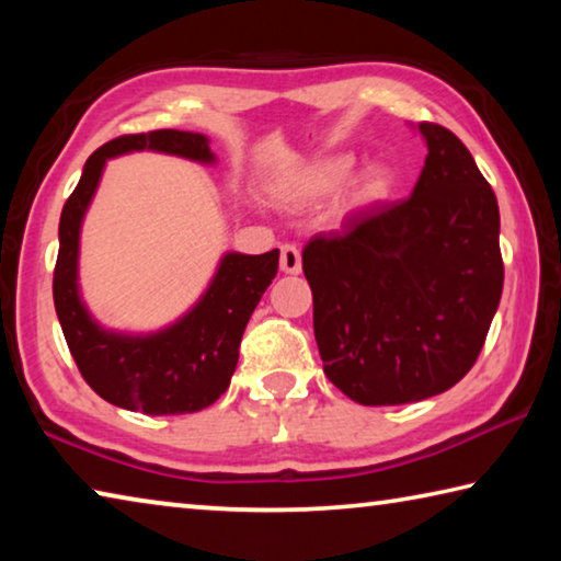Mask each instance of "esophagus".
Masks as SVG:
<instances>
[{
    "mask_svg": "<svg viewBox=\"0 0 561 561\" xmlns=\"http://www.w3.org/2000/svg\"><path fill=\"white\" fill-rule=\"evenodd\" d=\"M279 270L284 274H299L301 272V254L294 244H282Z\"/></svg>",
    "mask_w": 561,
    "mask_h": 561,
    "instance_id": "34e87169",
    "label": "esophagus"
}]
</instances>
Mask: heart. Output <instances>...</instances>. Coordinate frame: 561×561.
Returning <instances> with one entry per match:
<instances>
[{"instance_id":"b5f03b06","label":"heart","mask_w":561,"mask_h":561,"mask_svg":"<svg viewBox=\"0 0 561 561\" xmlns=\"http://www.w3.org/2000/svg\"><path fill=\"white\" fill-rule=\"evenodd\" d=\"M354 168L356 156L344 153V150L299 160V163L274 185V197L287 207L317 205L321 201H327V197L336 195L339 190L348 183ZM388 185H391V173H388V168L368 165L348 183L344 207L378 201V197L386 195Z\"/></svg>"}]
</instances>
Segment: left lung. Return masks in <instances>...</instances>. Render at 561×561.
Returning a JSON list of instances; mask_svg holds the SVG:
<instances>
[{"label": "left lung", "instance_id": "1", "mask_svg": "<svg viewBox=\"0 0 561 561\" xmlns=\"http://www.w3.org/2000/svg\"><path fill=\"white\" fill-rule=\"evenodd\" d=\"M417 130L428 156L411 197L351 215L301 254L324 374L360 405L448 391L500 307L497 197L455 133Z\"/></svg>", "mask_w": 561, "mask_h": 561}]
</instances>
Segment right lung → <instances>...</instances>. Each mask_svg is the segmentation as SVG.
<instances>
[{
	"label": "right lung",
	"instance_id": "obj_1",
	"mask_svg": "<svg viewBox=\"0 0 561 561\" xmlns=\"http://www.w3.org/2000/svg\"><path fill=\"white\" fill-rule=\"evenodd\" d=\"M153 150L215 165L210 138L193 130H153L108 140L93 153L59 220L54 307L81 376L103 401L146 415L195 413L213 405L232 381L247 321L272 279L279 250L225 252L207 289L183 317L148 334L106 329L81 297V225L111 158Z\"/></svg>",
	"mask_w": 561,
	"mask_h": 561
}]
</instances>
